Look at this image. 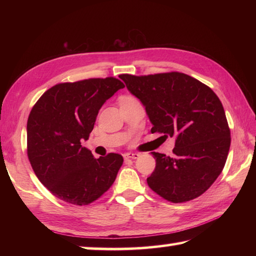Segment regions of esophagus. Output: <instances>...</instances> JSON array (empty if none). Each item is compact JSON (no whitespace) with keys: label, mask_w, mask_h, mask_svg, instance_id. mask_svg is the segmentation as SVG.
<instances>
[{"label":"esophagus","mask_w":256,"mask_h":256,"mask_svg":"<svg viewBox=\"0 0 256 256\" xmlns=\"http://www.w3.org/2000/svg\"><path fill=\"white\" fill-rule=\"evenodd\" d=\"M123 157H124L125 160H128V158L136 160V158H138V157H140V154L138 153H125L123 155Z\"/></svg>","instance_id":"esophagus-1"}]
</instances>
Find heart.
Segmentation results:
<instances>
[{"label": "heart", "instance_id": "heart-1", "mask_svg": "<svg viewBox=\"0 0 256 256\" xmlns=\"http://www.w3.org/2000/svg\"><path fill=\"white\" fill-rule=\"evenodd\" d=\"M124 98H131V96H124Z\"/></svg>", "mask_w": 256, "mask_h": 256}]
</instances>
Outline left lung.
Wrapping results in <instances>:
<instances>
[{
  "label": "left lung",
  "instance_id": "1",
  "mask_svg": "<svg viewBox=\"0 0 256 256\" xmlns=\"http://www.w3.org/2000/svg\"><path fill=\"white\" fill-rule=\"evenodd\" d=\"M153 124L150 132L175 136L174 156L153 152L150 188L174 204L208 190L224 170L231 134L224 108L208 86L186 74H120Z\"/></svg>",
  "mask_w": 256,
  "mask_h": 256
}]
</instances>
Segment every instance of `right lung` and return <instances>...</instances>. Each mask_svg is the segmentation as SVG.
Instances as JSON below:
<instances>
[{
    "mask_svg": "<svg viewBox=\"0 0 256 256\" xmlns=\"http://www.w3.org/2000/svg\"><path fill=\"white\" fill-rule=\"evenodd\" d=\"M122 88L113 77L58 84L32 106L27 156L40 182L64 202L89 204L116 180L123 157L110 153L94 158L81 142L89 138L103 103Z\"/></svg>",
    "mask_w": 256,
    "mask_h": 256,
    "instance_id": "1",
    "label": "right lung"
}]
</instances>
